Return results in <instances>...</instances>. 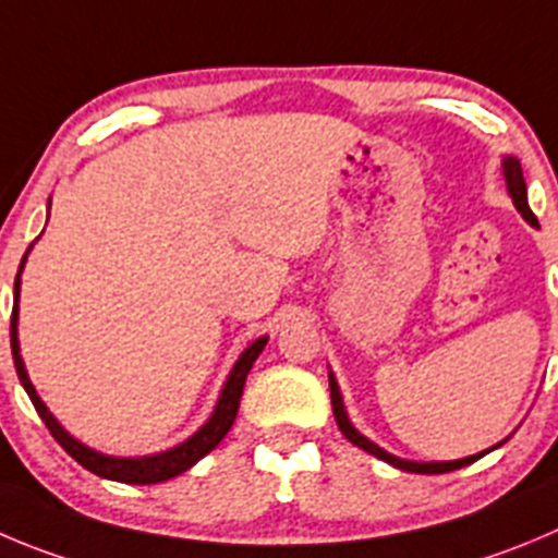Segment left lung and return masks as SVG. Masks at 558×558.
I'll return each mask as SVG.
<instances>
[{
  "mask_svg": "<svg viewBox=\"0 0 558 558\" xmlns=\"http://www.w3.org/2000/svg\"><path fill=\"white\" fill-rule=\"evenodd\" d=\"M501 170H504V181H507V192L509 197H512L514 208H518L520 215H523V220L529 222V226L537 228V217H534V211L529 208V190H525V179H523V168H520V161L514 159V156H504L501 161ZM330 377V399H332V415H336V424L338 429L343 432V437L350 440V444H355L357 449L368 451V454H374L377 460L388 462V465L399 468V471H408V473H449V471H457V468H465L471 465V462H476L478 457H484L487 451L498 449V446H493V449L487 451H478V454H471V457H462V460H449V462H415V460H402V457L390 454V451L379 449L374 440H368L366 435H361V432L355 429V424L350 421V415H347V408H343V397H341V388H338L336 383V374H327Z\"/></svg>",
  "mask_w": 558,
  "mask_h": 558,
  "instance_id": "obj_1",
  "label": "left lung"
}]
</instances>
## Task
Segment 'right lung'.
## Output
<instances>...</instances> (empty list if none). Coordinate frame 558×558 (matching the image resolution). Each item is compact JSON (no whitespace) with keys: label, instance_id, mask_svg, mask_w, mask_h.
I'll return each mask as SVG.
<instances>
[{"label":"right lung","instance_id":"right-lung-1","mask_svg":"<svg viewBox=\"0 0 558 558\" xmlns=\"http://www.w3.org/2000/svg\"><path fill=\"white\" fill-rule=\"evenodd\" d=\"M49 206H51V197H49ZM33 250V244L27 247L24 258H21V267L19 275H15V286H13V319H10V347H13V363H15V372H19L21 385L27 390V397L33 399L35 410L38 415L44 418V424L49 426V432L54 435L57 444L68 451V454L74 457L82 468H87L90 473L101 478H112V482H123V484H159V482H168V478L179 476V473L190 471L197 460L208 454V451L215 449L220 444L222 437L228 435V429L233 426V418H236V410H239V399H242V388H244V379H247L250 368H253L255 357L262 355V350L267 347L269 336L255 338L250 343L247 350L239 355V361L233 363L231 374H228L226 385L220 390V399H217L215 410L208 415L206 424L190 435L184 444L173 446L168 451H159V454H145V457H114V454H104V451L90 449L85 446L82 440H76L54 415L49 413V408L44 404V399L38 397V390H35L33 379H29L27 366L21 361V347H19V296H21V269L27 264V255Z\"/></svg>","mask_w":558,"mask_h":558}]
</instances>
